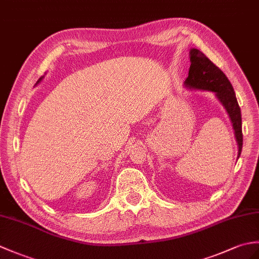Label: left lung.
<instances>
[{
    "label": "left lung",
    "mask_w": 259,
    "mask_h": 259,
    "mask_svg": "<svg viewBox=\"0 0 259 259\" xmlns=\"http://www.w3.org/2000/svg\"><path fill=\"white\" fill-rule=\"evenodd\" d=\"M190 62L189 76L184 81V86L189 89L205 90L215 94L232 122L238 147V159L243 147L242 115L232 83L223 71L196 48L190 50Z\"/></svg>",
    "instance_id": "obj_1"
}]
</instances>
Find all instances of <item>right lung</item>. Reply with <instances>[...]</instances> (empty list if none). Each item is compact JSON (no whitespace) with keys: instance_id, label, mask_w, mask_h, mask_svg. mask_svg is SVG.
<instances>
[{"instance_id":"1","label":"right lung","mask_w":259,"mask_h":259,"mask_svg":"<svg viewBox=\"0 0 259 259\" xmlns=\"http://www.w3.org/2000/svg\"><path fill=\"white\" fill-rule=\"evenodd\" d=\"M43 78H44V76H41V77L39 78V79H38V81H37V82H36V83H38V82H40V81H41V79H43Z\"/></svg>"}]
</instances>
